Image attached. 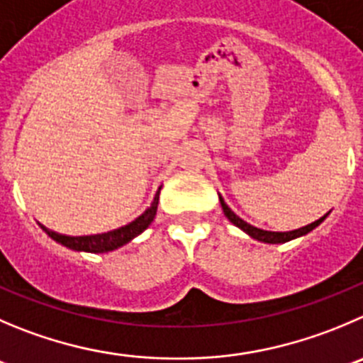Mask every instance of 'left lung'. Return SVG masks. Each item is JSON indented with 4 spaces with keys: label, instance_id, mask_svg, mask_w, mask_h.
I'll list each match as a JSON object with an SVG mask.
<instances>
[{
    "label": "left lung",
    "instance_id": "8db88e82",
    "mask_svg": "<svg viewBox=\"0 0 363 363\" xmlns=\"http://www.w3.org/2000/svg\"><path fill=\"white\" fill-rule=\"evenodd\" d=\"M219 201H220V206H223L224 216H226L231 223L235 224L237 228H240L242 231H246L247 235L253 237L255 240H260V242H267V244H283V242H289V240L296 239V237L306 235L308 231H312L313 228L319 226V224L328 217V213H326V216H323L320 219L313 220V223H310V224H306V226L298 228V230H292V231H267V230H260V228H257V226H251L250 223H246V220L240 219L237 213L231 212V208L226 205V203H224V199L220 198V196H219Z\"/></svg>",
    "mask_w": 363,
    "mask_h": 363
}]
</instances>
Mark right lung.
<instances>
[{"mask_svg":"<svg viewBox=\"0 0 363 363\" xmlns=\"http://www.w3.org/2000/svg\"><path fill=\"white\" fill-rule=\"evenodd\" d=\"M158 196H160V189L155 194L153 203H151L150 208L144 210V213H140L135 220L124 224V226L117 228V230L106 231V233H98V235H82V237H71V235H62L57 231L50 230V228L43 226V231H46L48 237H51L53 240H57L62 246L69 247V250L74 251H87V253H108V251L117 250V247L124 246L132 239H135L137 235H140L151 223H153L155 216H157L158 208Z\"/></svg>","mask_w":363,"mask_h":363,"instance_id":"add662e5","label":"right lung"}]
</instances>
